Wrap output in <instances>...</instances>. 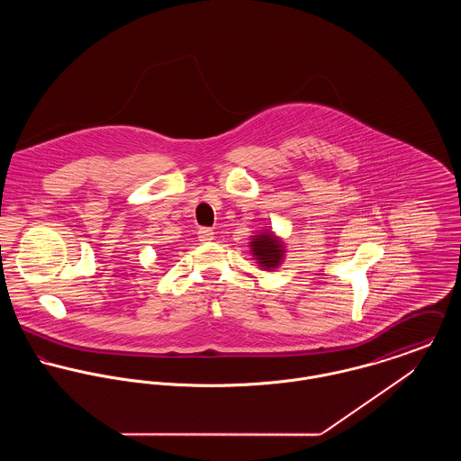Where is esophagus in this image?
Returning a JSON list of instances; mask_svg holds the SVG:
<instances>
[{
	"label": "esophagus",
	"instance_id": "esophagus-1",
	"mask_svg": "<svg viewBox=\"0 0 461 461\" xmlns=\"http://www.w3.org/2000/svg\"><path fill=\"white\" fill-rule=\"evenodd\" d=\"M198 240L202 241V243H209V241H212L214 240V232L211 230V229H200L198 230Z\"/></svg>",
	"mask_w": 461,
	"mask_h": 461
}]
</instances>
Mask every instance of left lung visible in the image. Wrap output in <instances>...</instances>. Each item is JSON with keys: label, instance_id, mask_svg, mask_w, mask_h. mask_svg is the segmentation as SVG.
<instances>
[{"label": "left lung", "instance_id": "obj_1", "mask_svg": "<svg viewBox=\"0 0 461 461\" xmlns=\"http://www.w3.org/2000/svg\"><path fill=\"white\" fill-rule=\"evenodd\" d=\"M249 247L254 261L259 264L263 271H275L285 259L284 240L269 229H264L263 232L250 236Z\"/></svg>", "mask_w": 461, "mask_h": 461}]
</instances>
